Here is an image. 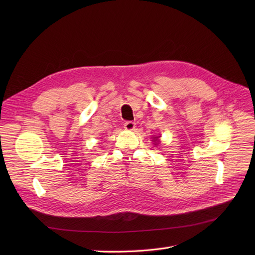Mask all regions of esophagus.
<instances>
[{"mask_svg": "<svg viewBox=\"0 0 255 255\" xmlns=\"http://www.w3.org/2000/svg\"><path fill=\"white\" fill-rule=\"evenodd\" d=\"M135 122H133V121H127L126 123H125V128L127 129V130H133V129H135Z\"/></svg>", "mask_w": 255, "mask_h": 255, "instance_id": "1", "label": "esophagus"}]
</instances>
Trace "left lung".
Masks as SVG:
<instances>
[{
    "instance_id": "1",
    "label": "left lung",
    "mask_w": 255,
    "mask_h": 255,
    "mask_svg": "<svg viewBox=\"0 0 255 255\" xmlns=\"http://www.w3.org/2000/svg\"><path fill=\"white\" fill-rule=\"evenodd\" d=\"M159 137V136H158ZM158 137H153V139H154V141L155 142H157V139H158ZM154 144H157V143H154Z\"/></svg>"
}]
</instances>
